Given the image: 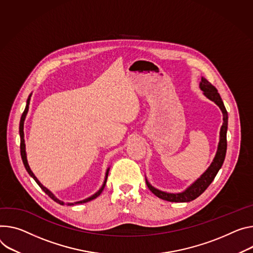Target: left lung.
<instances>
[{
	"instance_id": "left-lung-1",
	"label": "left lung",
	"mask_w": 253,
	"mask_h": 253,
	"mask_svg": "<svg viewBox=\"0 0 253 253\" xmlns=\"http://www.w3.org/2000/svg\"><path fill=\"white\" fill-rule=\"evenodd\" d=\"M200 88L203 90V94L206 98H208L212 102H214L222 111L223 114V124L220 129V137H219V143L217 147V151L215 154L214 159L212 160L209 168L203 172V174L197 178L191 186H189L185 191L180 193H168L160 191L153 186L148 181L147 177L145 176V181L148 189L159 199H163L169 202H175V203H187L197 199L200 195H202L205 190L210 186V183L214 180L216 174L218 173L219 169L222 168L224 163L226 150H227V129H228V113L224 106V103L218 93L217 88L205 78L202 77L200 82Z\"/></svg>"
}]
</instances>
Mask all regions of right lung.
I'll use <instances>...</instances> for the list:
<instances>
[{
	"mask_svg": "<svg viewBox=\"0 0 253 253\" xmlns=\"http://www.w3.org/2000/svg\"><path fill=\"white\" fill-rule=\"evenodd\" d=\"M31 96H32V93L29 95L28 99H27V102H26V107H25V110L24 112H23L22 114V117H21V120H20V126H19V134H20V152H21V157H22V160H23V164H24V167L27 170V172L29 173V175L37 182V185L44 191L45 194H47L54 202L60 204V205H64L65 203L59 199H57L55 197V195L50 192L47 188H45L42 183L38 180V178L35 176V174L33 173V171L31 170L29 165H28V160H27V154H26V145H25V139H24V122H25V119H26V116H27V113H28V110H29V104H30V100H31ZM109 170H110V168L107 169V171H106V174H105V179H104V182L102 187L100 188V190L98 192H96L94 195H91L90 197L86 198V199H84L82 201H78V202H74V203H66L67 206H74V205H77V204H84V203H86V202H89L91 200L96 199L97 197H99L101 195V193L103 192L105 186H106V182H107V178H108V174H109Z\"/></svg>",
	"mask_w": 253,
	"mask_h": 253,
	"instance_id": "right-lung-1",
	"label": "right lung"
}]
</instances>
